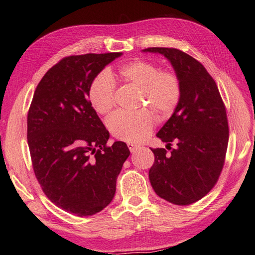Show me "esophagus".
<instances>
[{"mask_svg":"<svg viewBox=\"0 0 255 255\" xmlns=\"http://www.w3.org/2000/svg\"><path fill=\"white\" fill-rule=\"evenodd\" d=\"M128 148L130 149V152L131 153H134L136 149H138L140 146L139 145H136V144H133V143H128Z\"/></svg>","mask_w":255,"mask_h":255,"instance_id":"34e87169","label":"esophagus"}]
</instances>
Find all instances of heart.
Wrapping results in <instances>:
<instances>
[{
    "label": "heart",
    "mask_w": 255,
    "mask_h": 255,
    "mask_svg": "<svg viewBox=\"0 0 255 255\" xmlns=\"http://www.w3.org/2000/svg\"><path fill=\"white\" fill-rule=\"evenodd\" d=\"M117 74L125 84L140 89V106L151 107L156 114L168 117L174 113L182 97L179 76L172 71L160 70L157 64L136 59L120 67ZM90 106L98 114H107L115 104L113 78L101 73L94 78L88 91ZM155 121L146 109L135 112L116 111L107 120V126L116 139L128 143L144 141L152 133Z\"/></svg>",
    "instance_id": "heart-1"
}]
</instances>
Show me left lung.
<instances>
[{
    "label": "left lung",
    "mask_w": 255,
    "mask_h": 255,
    "mask_svg": "<svg viewBox=\"0 0 255 255\" xmlns=\"http://www.w3.org/2000/svg\"><path fill=\"white\" fill-rule=\"evenodd\" d=\"M164 55L181 81L178 108L157 136L165 148H152L155 160L148 178L155 193L173 205L187 206L201 199L217 184L228 144V122L212 76L199 61L177 48L149 47ZM172 142L177 144L171 149Z\"/></svg>",
    "instance_id": "left-lung-1"
}]
</instances>
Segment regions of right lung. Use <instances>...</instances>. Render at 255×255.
<instances>
[{
    "label": "right lung",
    "instance_id": "1",
    "mask_svg": "<svg viewBox=\"0 0 255 255\" xmlns=\"http://www.w3.org/2000/svg\"><path fill=\"white\" fill-rule=\"evenodd\" d=\"M122 53L64 57L43 76L28 112L32 166L44 194L77 217L103 210L130 154L125 142L108 145L110 133L90 106L91 82Z\"/></svg>",
    "mask_w": 255,
    "mask_h": 255
}]
</instances>
